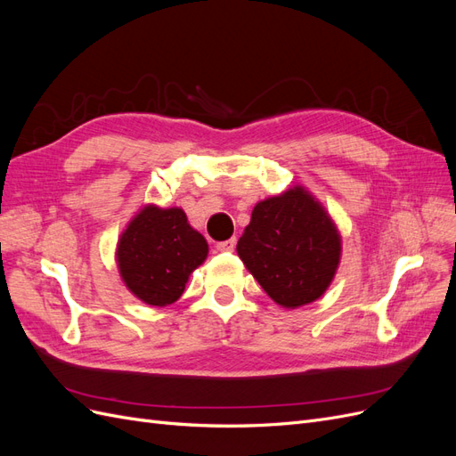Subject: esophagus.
I'll use <instances>...</instances> for the list:
<instances>
[{
	"mask_svg": "<svg viewBox=\"0 0 456 456\" xmlns=\"http://www.w3.org/2000/svg\"><path fill=\"white\" fill-rule=\"evenodd\" d=\"M216 249H218L220 253H232L233 249H236V240L230 238V240H226V241H220V243H216Z\"/></svg>",
	"mask_w": 456,
	"mask_h": 456,
	"instance_id": "esophagus-1",
	"label": "esophagus"
}]
</instances>
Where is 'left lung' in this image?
Listing matches in <instances>:
<instances>
[{
  "instance_id": "obj_1",
  "label": "left lung",
  "mask_w": 456,
  "mask_h": 456,
  "mask_svg": "<svg viewBox=\"0 0 456 456\" xmlns=\"http://www.w3.org/2000/svg\"><path fill=\"white\" fill-rule=\"evenodd\" d=\"M236 249L275 305L295 310L323 297L335 280L342 238L323 203L293 186L255 205Z\"/></svg>"
}]
</instances>
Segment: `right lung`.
Wrapping results in <instances>:
<instances>
[{
  "label": "right lung",
  "instance_id": "right-lung-1",
  "mask_svg": "<svg viewBox=\"0 0 456 456\" xmlns=\"http://www.w3.org/2000/svg\"><path fill=\"white\" fill-rule=\"evenodd\" d=\"M209 245L190 226L181 207L154 203L134 213L116 245V262L129 291L150 306L173 305L191 272L201 266Z\"/></svg>",
  "mask_w": 456,
  "mask_h": 456
}]
</instances>
